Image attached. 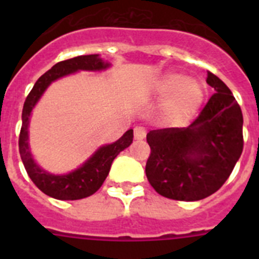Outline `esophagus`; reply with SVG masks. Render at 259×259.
<instances>
[{
  "mask_svg": "<svg viewBox=\"0 0 259 259\" xmlns=\"http://www.w3.org/2000/svg\"><path fill=\"white\" fill-rule=\"evenodd\" d=\"M134 132H135V139H136V140H143L144 137H145V135H146L145 128L140 127V125L135 127Z\"/></svg>",
  "mask_w": 259,
  "mask_h": 259,
  "instance_id": "34e87169",
  "label": "esophagus"
}]
</instances>
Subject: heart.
Instances as JSON below:
<instances>
[{"label":"heart","instance_id":"b5f03b06","mask_svg":"<svg viewBox=\"0 0 259 259\" xmlns=\"http://www.w3.org/2000/svg\"><path fill=\"white\" fill-rule=\"evenodd\" d=\"M153 92L157 97H166L162 104V111L164 118L174 124L189 120L203 101L201 84L176 72H168L155 80Z\"/></svg>","mask_w":259,"mask_h":259}]
</instances>
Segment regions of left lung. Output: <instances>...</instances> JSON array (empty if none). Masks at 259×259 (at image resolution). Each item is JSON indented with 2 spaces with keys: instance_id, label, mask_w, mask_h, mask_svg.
<instances>
[{
  "instance_id": "obj_1",
  "label": "left lung",
  "mask_w": 259,
  "mask_h": 259,
  "mask_svg": "<svg viewBox=\"0 0 259 259\" xmlns=\"http://www.w3.org/2000/svg\"><path fill=\"white\" fill-rule=\"evenodd\" d=\"M214 88L188 127L153 130L146 135L150 155L145 172L157 193L176 201H198L230 178L244 148L242 113L226 84L207 71Z\"/></svg>"
}]
</instances>
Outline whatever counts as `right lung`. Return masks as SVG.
I'll use <instances>...</instances> for the list:
<instances>
[{
	"label": "right lung",
	"mask_w": 259,
	"mask_h": 259,
	"mask_svg": "<svg viewBox=\"0 0 259 259\" xmlns=\"http://www.w3.org/2000/svg\"><path fill=\"white\" fill-rule=\"evenodd\" d=\"M110 63L104 62L98 54L79 56L75 58L58 62L47 71L42 76L38 77L29 95L27 96L22 113V128L19 135V153L23 164L33 184L44 192L49 197L57 200L72 201L80 200L92 196L101 188L106 176L109 175L110 167L114 158L125 148L131 145L134 140V130H128L119 140L109 145L101 146L92 157L84 164L66 175H53L42 170L32 158L28 146V124L29 115L35 107L45 89L52 84V81L62 76L70 75L79 70L100 71L105 70Z\"/></svg>",
	"instance_id": "right-lung-1"
}]
</instances>
